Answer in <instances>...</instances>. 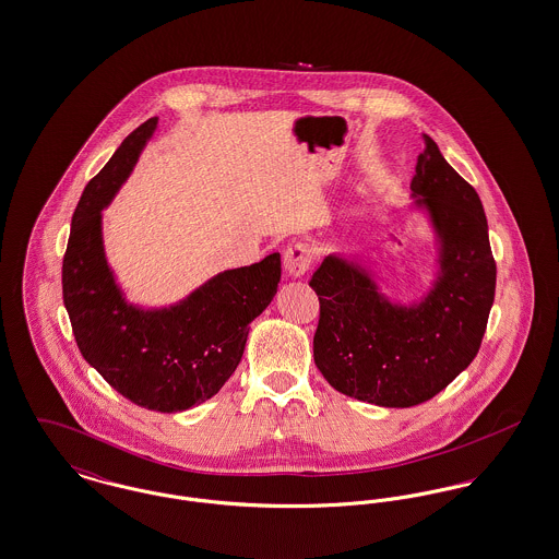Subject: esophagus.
Masks as SVG:
<instances>
[{
    "mask_svg": "<svg viewBox=\"0 0 559 559\" xmlns=\"http://www.w3.org/2000/svg\"><path fill=\"white\" fill-rule=\"evenodd\" d=\"M312 251L308 245L304 242H295L292 247H287L285 251V270L287 274L297 278V276H304L310 267H312Z\"/></svg>",
    "mask_w": 559,
    "mask_h": 559,
    "instance_id": "1",
    "label": "esophagus"
}]
</instances>
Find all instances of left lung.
<instances>
[{"label":"left lung","instance_id":"8db88e82","mask_svg":"<svg viewBox=\"0 0 559 559\" xmlns=\"http://www.w3.org/2000/svg\"><path fill=\"white\" fill-rule=\"evenodd\" d=\"M411 188L440 239V276L417 306H396L371 276L329 255L310 278L320 301L314 362L342 394L406 408L433 399L478 354L497 264L478 192L424 135Z\"/></svg>","mask_w":559,"mask_h":559}]
</instances>
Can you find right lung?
Masks as SVG:
<instances>
[{
  "mask_svg": "<svg viewBox=\"0 0 559 559\" xmlns=\"http://www.w3.org/2000/svg\"><path fill=\"white\" fill-rule=\"evenodd\" d=\"M157 117L135 128L87 182L62 260V299L81 356L133 404L180 413L212 399L239 367L249 322L272 301L281 253L226 270L163 310L126 304L103 247V210L130 176Z\"/></svg>",
  "mask_w": 559,
  "mask_h": 559,
  "instance_id": "right-lung-1",
  "label": "right lung"
}]
</instances>
